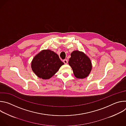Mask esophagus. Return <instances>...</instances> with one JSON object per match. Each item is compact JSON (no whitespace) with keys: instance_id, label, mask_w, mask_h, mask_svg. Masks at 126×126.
Instances as JSON below:
<instances>
[{"instance_id":"obj_1","label":"esophagus","mask_w":126,"mask_h":126,"mask_svg":"<svg viewBox=\"0 0 126 126\" xmlns=\"http://www.w3.org/2000/svg\"><path fill=\"white\" fill-rule=\"evenodd\" d=\"M63 62L65 64H66L68 63V60H67V59H64V60H63Z\"/></svg>"}]
</instances>
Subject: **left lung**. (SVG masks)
Segmentation results:
<instances>
[{
	"instance_id": "8db88e82",
	"label": "left lung",
	"mask_w": 126,
	"mask_h": 126,
	"mask_svg": "<svg viewBox=\"0 0 126 126\" xmlns=\"http://www.w3.org/2000/svg\"><path fill=\"white\" fill-rule=\"evenodd\" d=\"M68 63L77 78H85L90 73L92 70L91 60L85 53L78 50L71 53Z\"/></svg>"
}]
</instances>
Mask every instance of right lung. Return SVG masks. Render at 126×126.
Segmentation results:
<instances>
[{"mask_svg":"<svg viewBox=\"0 0 126 126\" xmlns=\"http://www.w3.org/2000/svg\"><path fill=\"white\" fill-rule=\"evenodd\" d=\"M64 65L56 53L50 50H43L36 55L31 62L34 73L42 79H49Z\"/></svg>","mask_w":126,"mask_h":126,"instance_id":"add662e5","label":"right lung"}]
</instances>
